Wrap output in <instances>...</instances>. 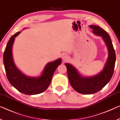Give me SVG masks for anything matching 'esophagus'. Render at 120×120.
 Returning <instances> with one entry per match:
<instances>
[{"label": "esophagus", "mask_w": 120, "mask_h": 120, "mask_svg": "<svg viewBox=\"0 0 120 120\" xmlns=\"http://www.w3.org/2000/svg\"><path fill=\"white\" fill-rule=\"evenodd\" d=\"M62 58L63 60L65 61H66L67 59L68 58V55L66 54H64L62 55Z\"/></svg>", "instance_id": "obj_1"}]
</instances>
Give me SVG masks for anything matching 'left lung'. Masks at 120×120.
<instances>
[{
	"label": "left lung",
	"mask_w": 120,
	"mask_h": 120,
	"mask_svg": "<svg viewBox=\"0 0 120 120\" xmlns=\"http://www.w3.org/2000/svg\"><path fill=\"white\" fill-rule=\"evenodd\" d=\"M89 27L93 30V33L102 37L108 48V58L103 70L92 77H83L73 66L69 64H65L71 87L76 92L83 94H94L102 89L111 79L116 61L115 52L109 35L99 26L90 25Z\"/></svg>",
	"instance_id": "1"
}]
</instances>
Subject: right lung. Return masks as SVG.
Instances as JSON below:
<instances>
[{
  "instance_id": "obj_1",
  "label": "right lung",
  "mask_w": 120,
  "mask_h": 120,
  "mask_svg": "<svg viewBox=\"0 0 120 120\" xmlns=\"http://www.w3.org/2000/svg\"><path fill=\"white\" fill-rule=\"evenodd\" d=\"M20 33L18 32L11 37L4 53V65L7 78L11 85L23 94L31 95L41 93L49 87L55 69L61 63V59L47 64L41 75L38 78L25 75L16 67L12 57L14 41Z\"/></svg>"
}]
</instances>
